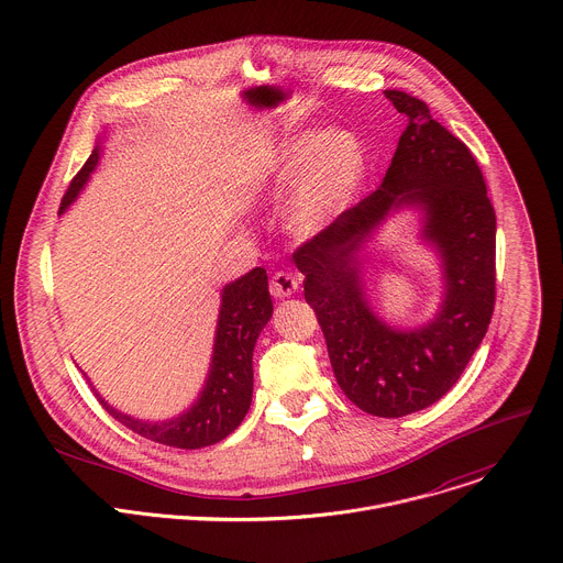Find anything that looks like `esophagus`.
<instances>
[{
  "instance_id": "1",
  "label": "esophagus",
  "mask_w": 563,
  "mask_h": 563,
  "mask_svg": "<svg viewBox=\"0 0 563 563\" xmlns=\"http://www.w3.org/2000/svg\"><path fill=\"white\" fill-rule=\"evenodd\" d=\"M301 286V277L292 271H277L273 277H271V284H268V290L273 297L277 299H286L290 295H295Z\"/></svg>"
}]
</instances>
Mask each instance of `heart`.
<instances>
[{
    "instance_id": "1",
    "label": "heart",
    "mask_w": 563,
    "mask_h": 563,
    "mask_svg": "<svg viewBox=\"0 0 563 563\" xmlns=\"http://www.w3.org/2000/svg\"><path fill=\"white\" fill-rule=\"evenodd\" d=\"M299 169L286 218L295 233L312 235L352 202L365 174V152L347 132L295 134L266 161L257 180L266 189H279Z\"/></svg>"
}]
</instances>
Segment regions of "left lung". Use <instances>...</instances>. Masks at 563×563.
Returning <instances> with one entry per match:
<instances>
[{"instance_id":"left-lung-1","label":"left lung","mask_w":563,"mask_h":563,"mask_svg":"<svg viewBox=\"0 0 563 563\" xmlns=\"http://www.w3.org/2000/svg\"><path fill=\"white\" fill-rule=\"evenodd\" d=\"M407 117L380 187L303 242L292 260L325 336L343 394L363 411L400 418L440 400L482 343L495 306V211L471 150L424 101L385 90ZM426 211V239L443 257L445 301L418 331H394L366 306L355 251L391 209Z\"/></svg>"}]
</instances>
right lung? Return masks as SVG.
Wrapping results in <instances>:
<instances>
[{
	"mask_svg": "<svg viewBox=\"0 0 563 563\" xmlns=\"http://www.w3.org/2000/svg\"><path fill=\"white\" fill-rule=\"evenodd\" d=\"M99 163V147L73 178L59 213L79 196ZM273 314L268 277L264 268H253L244 277L224 286L222 308L216 330L213 361L207 385L189 411L174 420L150 422L101 405L128 429L161 444L178 449H202L224 440L244 420L253 398V347Z\"/></svg>",
	"mask_w": 563,
	"mask_h": 563,
	"instance_id": "obj_1",
	"label": "right lung"
}]
</instances>
